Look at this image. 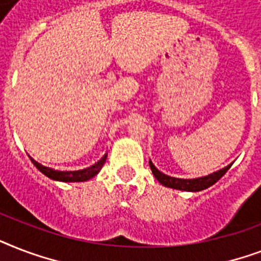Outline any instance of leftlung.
Returning <instances> with one entry per match:
<instances>
[{
  "instance_id": "8db88e82",
  "label": "left lung",
  "mask_w": 261,
  "mask_h": 261,
  "mask_svg": "<svg viewBox=\"0 0 261 261\" xmlns=\"http://www.w3.org/2000/svg\"><path fill=\"white\" fill-rule=\"evenodd\" d=\"M149 165H150V169L154 174V177L159 180L163 186L169 187V188H173V190H180V191H188V192H199V191H203L211 187L213 184L218 181L219 178L222 177L223 174L229 171V168L231 167L227 165V167L219 169V171L214 172V173L207 174V176H203V177H196V178H178V177H172V176H168V174L163 173L161 171H159L157 168L154 167V164L151 163L149 160Z\"/></svg>"
}]
</instances>
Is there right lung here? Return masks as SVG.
Segmentation results:
<instances>
[{
	"instance_id": "obj_1",
	"label": "right lung",
	"mask_w": 261,
	"mask_h": 261,
	"mask_svg": "<svg viewBox=\"0 0 261 261\" xmlns=\"http://www.w3.org/2000/svg\"><path fill=\"white\" fill-rule=\"evenodd\" d=\"M31 161L34 163V165L38 168L39 171L42 172L43 174H46L47 177L53 178L55 181H63V182H80V181H87V180H90L92 177H94L98 172L101 171L102 165L106 164L107 154L102 157L100 161L92 165L89 168H85V169H80V171H55L53 168L44 167L42 164H39L38 161H35L32 157H30Z\"/></svg>"
}]
</instances>
